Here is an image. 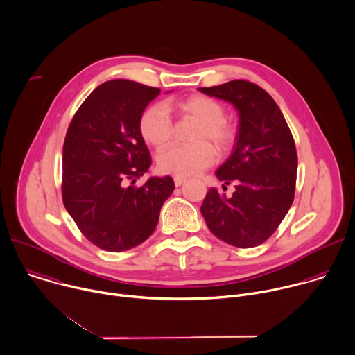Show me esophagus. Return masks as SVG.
<instances>
[{
    "label": "esophagus",
    "mask_w": 355,
    "mask_h": 355,
    "mask_svg": "<svg viewBox=\"0 0 355 355\" xmlns=\"http://www.w3.org/2000/svg\"><path fill=\"white\" fill-rule=\"evenodd\" d=\"M184 182H185V178H182V177H174V184H175V187H181Z\"/></svg>",
    "instance_id": "esophagus-1"
}]
</instances>
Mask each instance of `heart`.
Instances as JSON below:
<instances>
[{
    "mask_svg": "<svg viewBox=\"0 0 355 355\" xmlns=\"http://www.w3.org/2000/svg\"><path fill=\"white\" fill-rule=\"evenodd\" d=\"M175 110L199 123L193 135V145L171 146L157 156V166L162 173L175 177H191L214 160L211 146L202 141H209L217 152L225 150L232 141V131L224 123V108L216 100L193 94L174 104ZM139 131L146 144L156 149L164 148L173 134V123L168 108L156 103L149 105L139 118Z\"/></svg>",
    "mask_w": 355,
    "mask_h": 355,
    "instance_id": "1",
    "label": "heart"
}]
</instances>
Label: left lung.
<instances>
[{
	"label": "left lung",
	"mask_w": 355,
	"mask_h": 355,
	"mask_svg": "<svg viewBox=\"0 0 355 355\" xmlns=\"http://www.w3.org/2000/svg\"><path fill=\"white\" fill-rule=\"evenodd\" d=\"M199 92L228 101L239 111L230 157L216 170L232 196L210 188L200 206L209 230L221 241L252 248L265 243L294 200L297 152L284 116L268 92L247 80H231Z\"/></svg>",
	"instance_id": "obj_1"
}]
</instances>
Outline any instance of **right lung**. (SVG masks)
I'll return each instance as SVG.
<instances>
[{
	"label": "right lung",
	"mask_w": 355,
	"mask_h": 355,
	"mask_svg": "<svg viewBox=\"0 0 355 355\" xmlns=\"http://www.w3.org/2000/svg\"><path fill=\"white\" fill-rule=\"evenodd\" d=\"M159 94L160 89L134 80H108L87 96L69 124L62 149L64 206L85 237L104 251L123 252L146 241L175 188L168 175L134 185L152 164L139 118Z\"/></svg>",
	"instance_id": "1"
}]
</instances>
